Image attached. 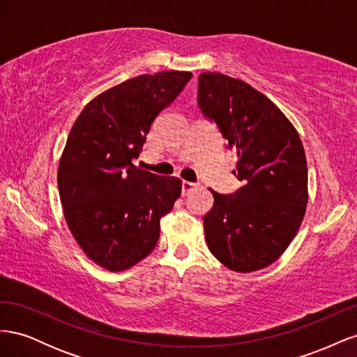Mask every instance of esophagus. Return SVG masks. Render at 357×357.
Returning a JSON list of instances; mask_svg holds the SVG:
<instances>
[{"label":"esophagus","instance_id":"1","mask_svg":"<svg viewBox=\"0 0 357 357\" xmlns=\"http://www.w3.org/2000/svg\"><path fill=\"white\" fill-rule=\"evenodd\" d=\"M198 185L197 183H192V181H181V193L183 195H188V193H190L193 189H197Z\"/></svg>","mask_w":357,"mask_h":357}]
</instances>
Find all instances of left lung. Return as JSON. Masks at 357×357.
I'll use <instances>...</instances> for the list:
<instances>
[{
    "label": "left lung",
    "mask_w": 357,
    "mask_h": 357,
    "mask_svg": "<svg viewBox=\"0 0 357 357\" xmlns=\"http://www.w3.org/2000/svg\"><path fill=\"white\" fill-rule=\"evenodd\" d=\"M198 82L199 109L236 149L234 174L243 183L231 195L210 189L214 204L204 215L205 240L232 271H257L284 253L304 219V146L289 119L250 84L220 73H202Z\"/></svg>",
    "instance_id": "1"
}]
</instances>
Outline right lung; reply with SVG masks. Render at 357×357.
<instances>
[{
  "mask_svg": "<svg viewBox=\"0 0 357 357\" xmlns=\"http://www.w3.org/2000/svg\"><path fill=\"white\" fill-rule=\"evenodd\" d=\"M192 79L189 71L142 74L102 92L74 122L58 168L68 228L86 256L123 271L152 253L160 218L181 180L134 165L156 116Z\"/></svg>",
  "mask_w": 357,
  "mask_h": 357,
  "instance_id": "obj_1",
  "label": "right lung"
}]
</instances>
